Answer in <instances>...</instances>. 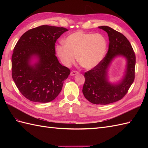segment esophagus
<instances>
[{
    "label": "esophagus",
    "mask_w": 148,
    "mask_h": 148,
    "mask_svg": "<svg viewBox=\"0 0 148 148\" xmlns=\"http://www.w3.org/2000/svg\"><path fill=\"white\" fill-rule=\"evenodd\" d=\"M79 72H78L77 71H72L71 72V76H75V75L77 74Z\"/></svg>",
    "instance_id": "obj_1"
}]
</instances>
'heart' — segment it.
<instances>
[{
	"mask_svg": "<svg viewBox=\"0 0 148 148\" xmlns=\"http://www.w3.org/2000/svg\"><path fill=\"white\" fill-rule=\"evenodd\" d=\"M65 43L56 46V52L62 64L70 66L76 62L86 69L98 65L106 55L108 42L101 34L77 31L66 37Z\"/></svg>",
	"mask_w": 148,
	"mask_h": 148,
	"instance_id": "1",
	"label": "heart"
}]
</instances>
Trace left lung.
Wrapping results in <instances>:
<instances>
[{
	"label": "left lung",
	"instance_id": "1",
	"mask_svg": "<svg viewBox=\"0 0 148 148\" xmlns=\"http://www.w3.org/2000/svg\"><path fill=\"white\" fill-rule=\"evenodd\" d=\"M108 33L109 49L101 62L84 73L85 82L83 88L84 97L94 104L107 105L121 100L126 95L135 78L136 55L127 37L108 26H100ZM119 56L126 60V69L121 80L111 83L108 79V70L111 63Z\"/></svg>",
	"mask_w": 148,
	"mask_h": 148
}]
</instances>
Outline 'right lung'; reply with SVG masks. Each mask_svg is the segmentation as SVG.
Returning a JSON list of instances; mask_svg holds the SVG:
<instances>
[{
	"label": "right lung",
	"instance_id": "add662e5",
	"mask_svg": "<svg viewBox=\"0 0 148 148\" xmlns=\"http://www.w3.org/2000/svg\"><path fill=\"white\" fill-rule=\"evenodd\" d=\"M68 30L42 25L24 33L12 55V77L19 91L30 101L47 103L62 89L70 70L58 62L55 42Z\"/></svg>",
	"mask_w": 148,
	"mask_h": 148
}]
</instances>
